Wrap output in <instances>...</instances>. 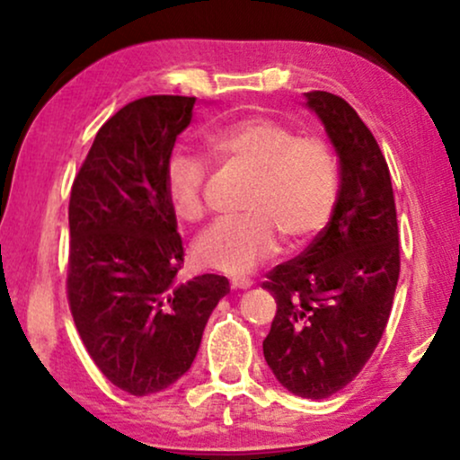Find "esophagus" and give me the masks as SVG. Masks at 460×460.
Listing matches in <instances>:
<instances>
[{"mask_svg":"<svg viewBox=\"0 0 460 460\" xmlns=\"http://www.w3.org/2000/svg\"><path fill=\"white\" fill-rule=\"evenodd\" d=\"M252 285V281L248 277H235L231 279V288L234 289H248Z\"/></svg>","mask_w":460,"mask_h":460,"instance_id":"obj_1","label":"esophagus"}]
</instances>
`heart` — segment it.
Returning a JSON list of instances; mask_svg holds the SVG:
<instances>
[{
    "label": "heart",
    "mask_w": 460,
    "mask_h": 460,
    "mask_svg": "<svg viewBox=\"0 0 460 460\" xmlns=\"http://www.w3.org/2000/svg\"><path fill=\"white\" fill-rule=\"evenodd\" d=\"M205 146L220 162L255 168L244 208L199 235L194 255L212 270L251 272L281 246V234L300 242L329 223L337 203V160L320 138L268 116H246L205 136ZM205 164L192 153H177L166 168V199L179 220L197 223L205 214Z\"/></svg>",
    "instance_id": "obj_1"
}]
</instances>
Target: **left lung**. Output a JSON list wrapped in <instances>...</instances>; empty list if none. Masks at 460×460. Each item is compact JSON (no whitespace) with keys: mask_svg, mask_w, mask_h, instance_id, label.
Listing matches in <instances>:
<instances>
[{"mask_svg":"<svg viewBox=\"0 0 460 460\" xmlns=\"http://www.w3.org/2000/svg\"><path fill=\"white\" fill-rule=\"evenodd\" d=\"M305 99L335 146L341 183L329 225L263 283L277 300L263 357L288 392L322 400L344 389L381 341L400 246L392 177L372 131L337 94Z\"/></svg>","mask_w":460,"mask_h":460,"instance_id":"1","label":"left lung"}]
</instances>
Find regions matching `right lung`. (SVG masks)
<instances>
[{
	"instance_id": "right-lung-1",
	"label": "right lung",
	"mask_w": 460,
	"mask_h": 460,
	"mask_svg": "<svg viewBox=\"0 0 460 460\" xmlns=\"http://www.w3.org/2000/svg\"><path fill=\"white\" fill-rule=\"evenodd\" d=\"M194 102L151 94L120 108L94 136L68 200L73 320L94 366L131 395L162 392L188 372L229 294L220 274L177 283L183 244L166 168Z\"/></svg>"
}]
</instances>
